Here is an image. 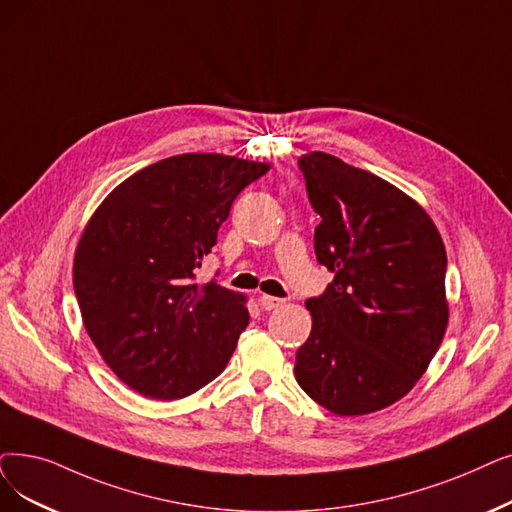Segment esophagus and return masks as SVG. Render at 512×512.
Wrapping results in <instances>:
<instances>
[{
    "label": "esophagus",
    "instance_id": "34e87169",
    "mask_svg": "<svg viewBox=\"0 0 512 512\" xmlns=\"http://www.w3.org/2000/svg\"><path fill=\"white\" fill-rule=\"evenodd\" d=\"M259 303H261V307H263L265 311H270V309L282 307V305H284V299L272 297V295H261V297H259Z\"/></svg>",
    "mask_w": 512,
    "mask_h": 512
}]
</instances>
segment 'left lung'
I'll list each match as a JSON object with an SVG mask.
<instances>
[{
	"label": "left lung",
	"mask_w": 512,
	"mask_h": 512,
	"mask_svg": "<svg viewBox=\"0 0 512 512\" xmlns=\"http://www.w3.org/2000/svg\"><path fill=\"white\" fill-rule=\"evenodd\" d=\"M307 198L322 221L318 263L335 272L309 297V339L295 379L339 416L383 410L427 370L448 326L443 240L416 201L379 175L326 152L299 159Z\"/></svg>",
	"instance_id": "left-lung-1"
}]
</instances>
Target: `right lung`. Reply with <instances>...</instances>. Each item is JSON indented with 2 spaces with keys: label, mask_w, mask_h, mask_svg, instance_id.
<instances>
[{
  "label": "right lung",
  "mask_w": 512,
  "mask_h": 512,
  "mask_svg": "<svg viewBox=\"0 0 512 512\" xmlns=\"http://www.w3.org/2000/svg\"><path fill=\"white\" fill-rule=\"evenodd\" d=\"M268 171L226 154H177L127 177L92 215L75 295L87 335L133 391L180 399L224 372L249 311L242 295L194 276L234 198Z\"/></svg>",
  "instance_id": "1"
}]
</instances>
